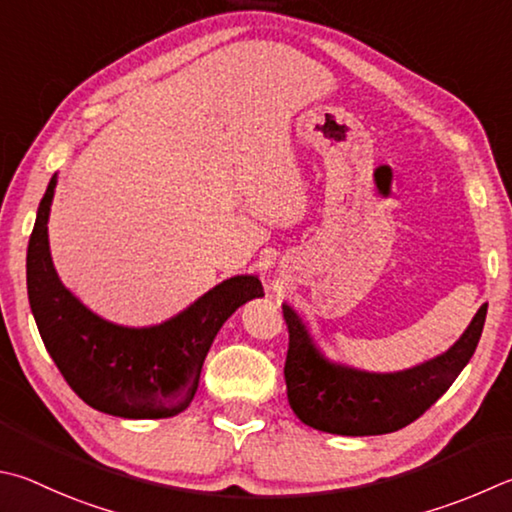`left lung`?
Segmentation results:
<instances>
[{"instance_id":"1","label":"left lung","mask_w":512,"mask_h":512,"mask_svg":"<svg viewBox=\"0 0 512 512\" xmlns=\"http://www.w3.org/2000/svg\"><path fill=\"white\" fill-rule=\"evenodd\" d=\"M284 365L288 405L304 425L340 436H376L401 430L439 401L475 353L488 304L439 356L401 371H367L331 360L291 304Z\"/></svg>"}]
</instances>
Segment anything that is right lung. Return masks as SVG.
Listing matches in <instances>:
<instances>
[{"mask_svg": "<svg viewBox=\"0 0 512 512\" xmlns=\"http://www.w3.org/2000/svg\"><path fill=\"white\" fill-rule=\"evenodd\" d=\"M58 172L37 208L26 253L31 311L49 356L82 401L120 418H170L188 410L203 360L239 306L264 297L257 275H232L172 318L127 327L94 313L62 284L49 246Z\"/></svg>", "mask_w": 512, "mask_h": 512, "instance_id": "add662e5", "label": "right lung"}]
</instances>
